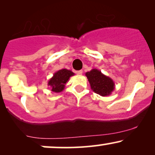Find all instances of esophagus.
Segmentation results:
<instances>
[{
  "instance_id": "34e87169",
  "label": "esophagus",
  "mask_w": 155,
  "mask_h": 155,
  "mask_svg": "<svg viewBox=\"0 0 155 155\" xmlns=\"http://www.w3.org/2000/svg\"><path fill=\"white\" fill-rule=\"evenodd\" d=\"M76 74H77V75H81L83 71H82V70H80V71H76Z\"/></svg>"
}]
</instances>
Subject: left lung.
<instances>
[{"label": "left lung", "instance_id": "8db88e82", "mask_svg": "<svg viewBox=\"0 0 155 155\" xmlns=\"http://www.w3.org/2000/svg\"><path fill=\"white\" fill-rule=\"evenodd\" d=\"M85 76L87 77L92 91L98 95L104 97L110 95L114 90L115 84L112 79L104 75L98 69H92Z\"/></svg>", "mask_w": 155, "mask_h": 155}]
</instances>
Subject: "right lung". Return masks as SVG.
<instances>
[{"label": "right lung", "instance_id": "1", "mask_svg": "<svg viewBox=\"0 0 155 155\" xmlns=\"http://www.w3.org/2000/svg\"><path fill=\"white\" fill-rule=\"evenodd\" d=\"M74 73L68 69H61L55 72L52 77L48 81V86H50L51 91L60 92L65 89V84L71 76H74Z\"/></svg>", "mask_w": 155, "mask_h": 155}]
</instances>
